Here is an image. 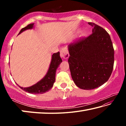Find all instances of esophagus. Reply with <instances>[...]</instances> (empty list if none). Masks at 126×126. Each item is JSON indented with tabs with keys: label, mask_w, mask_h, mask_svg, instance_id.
<instances>
[{
	"label": "esophagus",
	"mask_w": 126,
	"mask_h": 126,
	"mask_svg": "<svg viewBox=\"0 0 126 126\" xmlns=\"http://www.w3.org/2000/svg\"><path fill=\"white\" fill-rule=\"evenodd\" d=\"M60 53H61L60 55H61L62 58H63V59H67L68 57H69V52H68V50L67 49V48H63L61 50Z\"/></svg>",
	"instance_id": "34e87169"
}]
</instances>
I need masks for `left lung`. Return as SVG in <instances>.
<instances>
[{"mask_svg":"<svg viewBox=\"0 0 126 126\" xmlns=\"http://www.w3.org/2000/svg\"><path fill=\"white\" fill-rule=\"evenodd\" d=\"M88 24L93 33L68 46L72 78L77 86L86 90L98 88L109 79L114 61L109 34L95 23Z\"/></svg>","mask_w":126,"mask_h":126,"instance_id":"8db88e82","label":"left lung"}]
</instances>
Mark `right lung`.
Segmentation results:
<instances>
[{"label": "right lung", "instance_id": "right-lung-1", "mask_svg": "<svg viewBox=\"0 0 126 126\" xmlns=\"http://www.w3.org/2000/svg\"><path fill=\"white\" fill-rule=\"evenodd\" d=\"M33 25L34 24H30L28 25L27 27L23 28L21 29L19 34L25 30L32 29L33 27ZM62 62V60L60 57V53L58 52L54 53L52 55V61H51L47 73L41 80L33 86L27 87V88H23L20 86L19 87L23 91L29 93L43 94L47 92L50 90L53 86V84L55 80L56 71Z\"/></svg>", "mask_w": 126, "mask_h": 126}]
</instances>
